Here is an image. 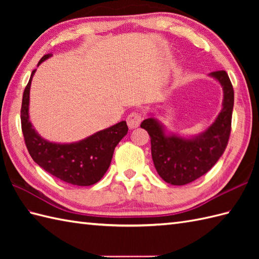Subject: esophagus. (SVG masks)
<instances>
[{
    "mask_svg": "<svg viewBox=\"0 0 259 259\" xmlns=\"http://www.w3.org/2000/svg\"><path fill=\"white\" fill-rule=\"evenodd\" d=\"M142 114L139 112H131L128 117H126V123L130 129H136L140 125L142 121Z\"/></svg>",
    "mask_w": 259,
    "mask_h": 259,
    "instance_id": "esophagus-1",
    "label": "esophagus"
}]
</instances>
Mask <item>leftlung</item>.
<instances>
[{
    "mask_svg": "<svg viewBox=\"0 0 259 259\" xmlns=\"http://www.w3.org/2000/svg\"><path fill=\"white\" fill-rule=\"evenodd\" d=\"M223 87L222 111L208 128L191 137L167 133L155 117L142 121L140 126L148 131L151 140V156L158 175L175 186L187 185L212 168L226 149L234 108V89L226 71L209 73Z\"/></svg>",
    "mask_w": 259,
    "mask_h": 259,
    "instance_id": "1",
    "label": "left lung"
}]
</instances>
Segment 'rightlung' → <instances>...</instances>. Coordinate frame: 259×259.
<instances>
[{
    "mask_svg": "<svg viewBox=\"0 0 259 259\" xmlns=\"http://www.w3.org/2000/svg\"><path fill=\"white\" fill-rule=\"evenodd\" d=\"M51 57V53L43 56L37 67ZM35 71H32L29 83L25 87L21 107L22 133L27 151L42 169L64 183L75 186L95 185L107 172L114 148L128 134L126 122L121 121L71 144H57L46 140L33 128L29 119L30 89Z\"/></svg>",
    "mask_w": 259,
    "mask_h": 259,
    "instance_id": "1",
    "label": "right lung"
}]
</instances>
